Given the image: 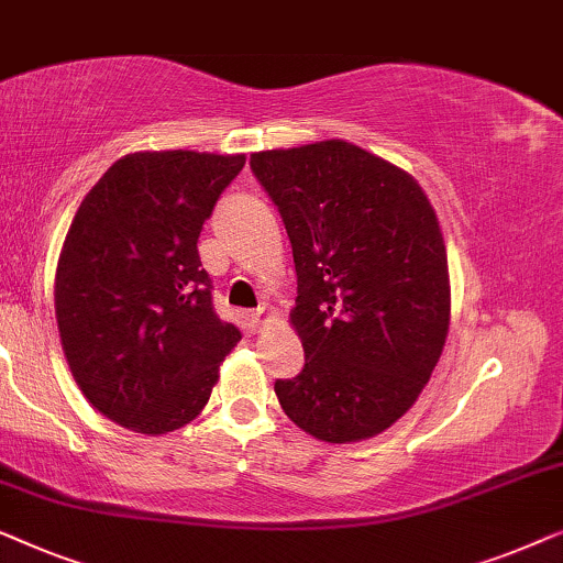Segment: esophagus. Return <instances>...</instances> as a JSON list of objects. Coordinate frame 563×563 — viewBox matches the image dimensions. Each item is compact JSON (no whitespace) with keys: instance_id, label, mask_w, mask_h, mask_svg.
<instances>
[{"instance_id":"1","label":"esophagus","mask_w":563,"mask_h":563,"mask_svg":"<svg viewBox=\"0 0 563 563\" xmlns=\"http://www.w3.org/2000/svg\"><path fill=\"white\" fill-rule=\"evenodd\" d=\"M273 308L271 306H260L257 311H252V316H250V321H252V327H255V331H263L267 323L273 321Z\"/></svg>"}]
</instances>
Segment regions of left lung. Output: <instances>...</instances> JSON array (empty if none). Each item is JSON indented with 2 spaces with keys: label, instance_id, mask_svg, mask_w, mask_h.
<instances>
[{
  "label": "left lung",
  "instance_id": "1",
  "mask_svg": "<svg viewBox=\"0 0 563 563\" xmlns=\"http://www.w3.org/2000/svg\"><path fill=\"white\" fill-rule=\"evenodd\" d=\"M250 165L298 273L290 323L306 364L275 395L316 439L377 437L418 400L449 334L437 211L410 173L344 140L263 150Z\"/></svg>",
  "mask_w": 563,
  "mask_h": 563
}]
</instances>
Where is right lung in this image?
<instances>
[{"mask_svg":"<svg viewBox=\"0 0 563 563\" xmlns=\"http://www.w3.org/2000/svg\"><path fill=\"white\" fill-rule=\"evenodd\" d=\"M244 161L130 153L70 221L55 267L63 354L86 400L124 429L161 437L191 423L242 339L213 313L196 242Z\"/></svg>","mask_w":563,"mask_h":563,"instance_id":"1","label":"right lung"}]
</instances>
